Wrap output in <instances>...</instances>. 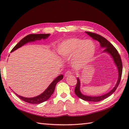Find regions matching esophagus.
Instances as JSON below:
<instances>
[{
  "mask_svg": "<svg viewBox=\"0 0 129 129\" xmlns=\"http://www.w3.org/2000/svg\"><path fill=\"white\" fill-rule=\"evenodd\" d=\"M72 72H71L70 70H68L67 72L65 73V77H67V76H70L71 75H72Z\"/></svg>",
  "mask_w": 129,
  "mask_h": 129,
  "instance_id": "obj_1",
  "label": "esophagus"
}]
</instances>
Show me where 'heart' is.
I'll return each instance as SVG.
<instances>
[{"instance_id": "1", "label": "heart", "mask_w": 129, "mask_h": 129, "mask_svg": "<svg viewBox=\"0 0 129 129\" xmlns=\"http://www.w3.org/2000/svg\"><path fill=\"white\" fill-rule=\"evenodd\" d=\"M57 51L64 57L73 56L74 67L81 68L92 60L96 51V46L91 40H84L78 38H73L60 43Z\"/></svg>"}]
</instances>
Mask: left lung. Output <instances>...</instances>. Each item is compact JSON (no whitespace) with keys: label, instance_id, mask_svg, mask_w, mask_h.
<instances>
[{"label":"left lung","instance_id":"8db88e82","mask_svg":"<svg viewBox=\"0 0 129 129\" xmlns=\"http://www.w3.org/2000/svg\"><path fill=\"white\" fill-rule=\"evenodd\" d=\"M86 33L87 34H88L90 37H91L93 39L97 40L98 42H99L101 48H105L103 52L108 53L112 56L114 61L115 64L116 65L119 73L118 79H117V81L116 85L115 86V87L110 92H109L107 93V94H105L103 95L99 96H86L85 95H83V94H81L80 90V81L79 78H77V84H76V85L75 88V93L76 96L84 100L88 101H94V102H98V101L103 100L104 99H105L108 98L109 96H110L113 94L115 92V91L116 90L117 86H119V85L120 84V80H121L122 72V64L121 57H120L118 51H117L116 48H115L108 40L106 39L105 38H104L103 37L101 36V35L98 34L86 31Z\"/></svg>","mask_w":129,"mask_h":129}]
</instances>
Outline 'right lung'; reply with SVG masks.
Masks as SVG:
<instances>
[{"label":"right lung","instance_id":"1","mask_svg":"<svg viewBox=\"0 0 129 129\" xmlns=\"http://www.w3.org/2000/svg\"><path fill=\"white\" fill-rule=\"evenodd\" d=\"M50 35V34H29L28 35L25 37H24L23 39H21L20 42H19L17 44H16L13 49L11 51V52H13L14 50H16V49L21 47V46L25 44L26 43L31 42H35V40H39L42 39H45L48 38V37ZM63 78V75H60L57 76V77L55 79V80L52 82V83L50 84L48 88L46 89L44 91L42 94H41L39 96H35L34 98H25L21 96L20 95H18V94H15L18 96L20 99L21 100L25 101V102L28 103L30 104H40L43 102L48 100L51 95L53 94L55 88V86L56 84L58 83L59 81L62 80Z\"/></svg>","mask_w":129,"mask_h":129}]
</instances>
